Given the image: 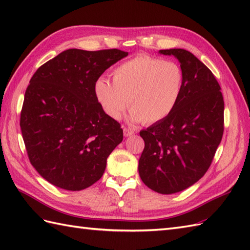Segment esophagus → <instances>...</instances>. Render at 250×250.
<instances>
[{
	"label": "esophagus",
	"mask_w": 250,
	"mask_h": 250,
	"mask_svg": "<svg viewBox=\"0 0 250 250\" xmlns=\"http://www.w3.org/2000/svg\"><path fill=\"white\" fill-rule=\"evenodd\" d=\"M135 133V131L133 130V129H131V128H124V135L125 136H131V135H133Z\"/></svg>",
	"instance_id": "1"
}]
</instances>
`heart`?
Segmentation results:
<instances>
[{
	"mask_svg": "<svg viewBox=\"0 0 250 250\" xmlns=\"http://www.w3.org/2000/svg\"><path fill=\"white\" fill-rule=\"evenodd\" d=\"M183 84L184 73L176 62L141 55L117 66L113 83L100 78L95 94L110 118L119 120L129 106L131 120L155 124L173 113Z\"/></svg>",
	"mask_w": 250,
	"mask_h": 250,
	"instance_id": "heart-1",
	"label": "heart"
}]
</instances>
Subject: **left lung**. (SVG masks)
Listing matches in <instances>:
<instances>
[{"instance_id":"8db88e82","label":"left lung","mask_w":250,"mask_h":250,"mask_svg":"<svg viewBox=\"0 0 250 250\" xmlns=\"http://www.w3.org/2000/svg\"><path fill=\"white\" fill-rule=\"evenodd\" d=\"M160 54L180 62L183 91L171 115L140 132L145 147L139 173L148 188L171 194L195 184L209 168L224 134L225 102L214 74L190 51Z\"/></svg>"}]
</instances>
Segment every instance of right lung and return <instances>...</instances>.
<instances>
[{"instance_id":"right-lung-1","label":"right lung","mask_w":250,"mask_h":250,"mask_svg":"<svg viewBox=\"0 0 250 250\" xmlns=\"http://www.w3.org/2000/svg\"><path fill=\"white\" fill-rule=\"evenodd\" d=\"M128 56L120 49H67L37 68L25 90L20 128L26 153L42 177L78 191L103 176L124 139L118 121L95 94L99 77Z\"/></svg>"}]
</instances>
